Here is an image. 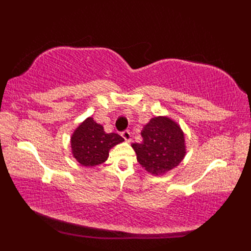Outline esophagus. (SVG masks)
<instances>
[{"label": "esophagus", "mask_w": 251, "mask_h": 251, "mask_svg": "<svg viewBox=\"0 0 251 251\" xmlns=\"http://www.w3.org/2000/svg\"><path fill=\"white\" fill-rule=\"evenodd\" d=\"M121 135H122V137L124 138V139H125L126 141H130V139H131V136H130V132H129L128 130H124V131H122V132H121Z\"/></svg>", "instance_id": "34e87169"}]
</instances>
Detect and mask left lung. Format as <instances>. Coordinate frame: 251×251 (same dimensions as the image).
<instances>
[{"instance_id": "1", "label": "left lung", "mask_w": 251, "mask_h": 251, "mask_svg": "<svg viewBox=\"0 0 251 251\" xmlns=\"http://www.w3.org/2000/svg\"><path fill=\"white\" fill-rule=\"evenodd\" d=\"M142 142L132 143L137 161L147 172L162 175L172 170L185 155L184 136L178 124L168 117L157 116L141 130Z\"/></svg>"}]
</instances>
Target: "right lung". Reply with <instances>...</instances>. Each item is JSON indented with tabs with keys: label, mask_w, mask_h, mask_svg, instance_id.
Listing matches in <instances>:
<instances>
[{
	"label": "right lung",
	"mask_w": 251,
	"mask_h": 251,
	"mask_svg": "<svg viewBox=\"0 0 251 251\" xmlns=\"http://www.w3.org/2000/svg\"><path fill=\"white\" fill-rule=\"evenodd\" d=\"M124 139L115 132L106 134L103 127L88 117L74 131L71 138L73 156L83 166H96L103 163L109 150Z\"/></svg>",
	"instance_id": "obj_1"
}]
</instances>
